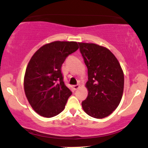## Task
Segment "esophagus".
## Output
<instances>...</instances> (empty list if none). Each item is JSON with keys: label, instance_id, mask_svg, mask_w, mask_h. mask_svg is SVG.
<instances>
[{"label": "esophagus", "instance_id": "esophagus-1", "mask_svg": "<svg viewBox=\"0 0 148 148\" xmlns=\"http://www.w3.org/2000/svg\"><path fill=\"white\" fill-rule=\"evenodd\" d=\"M80 88V86L79 85H74V86H73V88H74V90H77L79 89Z\"/></svg>", "mask_w": 148, "mask_h": 148}]
</instances>
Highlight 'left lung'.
Listing matches in <instances>:
<instances>
[{"mask_svg":"<svg viewBox=\"0 0 148 148\" xmlns=\"http://www.w3.org/2000/svg\"><path fill=\"white\" fill-rule=\"evenodd\" d=\"M80 52L88 68V95L84 111L92 118H106L116 109L124 90V74L118 59L106 47L79 42Z\"/></svg>","mask_w":148,"mask_h":148,"instance_id":"8db88e82","label":"left lung"}]
</instances>
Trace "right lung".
<instances>
[{"mask_svg":"<svg viewBox=\"0 0 148 148\" xmlns=\"http://www.w3.org/2000/svg\"><path fill=\"white\" fill-rule=\"evenodd\" d=\"M78 49L76 42H53L40 47L30 58L24 91L30 106L41 116L52 118L64 110L72 92L64 84L61 67Z\"/></svg>","mask_w":148,"mask_h":148,"instance_id":"add662e5","label":"right lung"}]
</instances>
